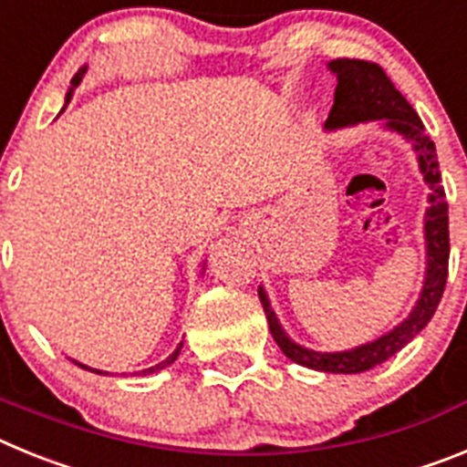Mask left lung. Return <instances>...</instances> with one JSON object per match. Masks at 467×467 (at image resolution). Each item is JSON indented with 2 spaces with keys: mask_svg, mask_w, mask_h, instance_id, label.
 <instances>
[{
  "mask_svg": "<svg viewBox=\"0 0 467 467\" xmlns=\"http://www.w3.org/2000/svg\"><path fill=\"white\" fill-rule=\"evenodd\" d=\"M329 72L337 77V90H334V105L329 111L325 130H341V128L358 126V123H379L383 130H390L404 142L411 144V151L419 161V171L423 182L428 184V208L423 214V238H426V275L420 285L419 299L410 316L402 323L388 329L386 334L367 344L356 346L348 350H313L296 344L290 334L285 332L271 306L269 295L259 285V299H262L264 313L269 320V329L274 334L275 344L280 346L285 356L292 362L316 372L325 374H360L381 365L388 358H393L400 348L410 344L420 329L431 323L435 316L437 304L442 299L444 285H447L449 266V205L444 196L442 177H440V163H437L435 142L426 135V128L420 123L414 107L404 100V95L388 79L379 65L367 60H348L337 57L327 63Z\"/></svg>",
  "mask_w": 467,
  "mask_h": 467,
  "instance_id": "left-lung-1",
  "label": "left lung"
}]
</instances>
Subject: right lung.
Wrapping results in <instances>:
<instances>
[{
  "instance_id": "right-lung-1",
  "label": "right lung",
  "mask_w": 467,
  "mask_h": 467,
  "mask_svg": "<svg viewBox=\"0 0 467 467\" xmlns=\"http://www.w3.org/2000/svg\"><path fill=\"white\" fill-rule=\"evenodd\" d=\"M86 69H88V67H86V65H84V67H81L79 72L74 74L72 86H69L67 95H65V107H67V105H69V100H72L74 88H77V86L81 84V79H84V77H86ZM65 107H63V109H60V111H65ZM203 271H205V266H203ZM180 350H182V341H180V346H177V348L172 350V353H171V356L166 358V360H163V362H159V365H154V367H150V369H142V372H135V374H142V377H144V374H154V372H159V369H166L168 365H172V362L177 360V356H180ZM72 362H74V365H79L81 369H88V372L100 374V377H107V374H109V372H102V369H95V367H88V365H84V362H77V360H72Z\"/></svg>"
}]
</instances>
